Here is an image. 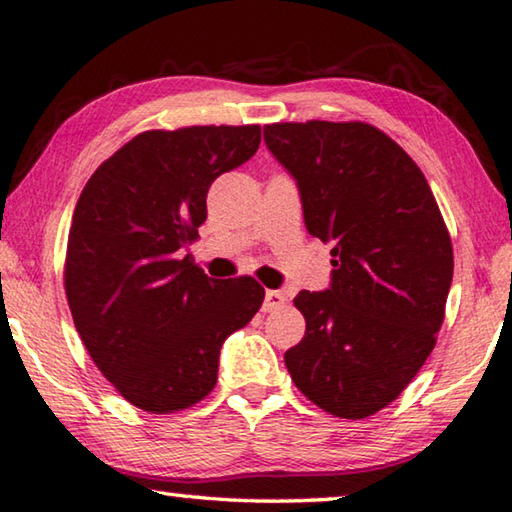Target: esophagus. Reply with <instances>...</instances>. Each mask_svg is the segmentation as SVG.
Wrapping results in <instances>:
<instances>
[{"label": "esophagus", "instance_id": "esophagus-1", "mask_svg": "<svg viewBox=\"0 0 512 512\" xmlns=\"http://www.w3.org/2000/svg\"><path fill=\"white\" fill-rule=\"evenodd\" d=\"M286 295H283L281 290H267L265 292V304H263V311H267V313H272V311H276V308H281L283 304H286Z\"/></svg>", "mask_w": 512, "mask_h": 512}]
</instances>
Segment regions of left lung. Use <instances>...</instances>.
Wrapping results in <instances>:
<instances>
[{"label": "left lung", "mask_w": 512, "mask_h": 512, "mask_svg": "<svg viewBox=\"0 0 512 512\" xmlns=\"http://www.w3.org/2000/svg\"><path fill=\"white\" fill-rule=\"evenodd\" d=\"M263 133L297 181L308 233L333 242L331 286L295 297L306 333L286 367L315 406L363 420L404 392L435 347L454 276L447 224L420 167L372 124Z\"/></svg>", "instance_id": "8db88e82"}]
</instances>
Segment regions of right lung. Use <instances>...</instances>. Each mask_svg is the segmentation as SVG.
Returning a JSON list of instances; mask_svg holds the SVG:
<instances>
[{
	"mask_svg": "<svg viewBox=\"0 0 512 512\" xmlns=\"http://www.w3.org/2000/svg\"><path fill=\"white\" fill-rule=\"evenodd\" d=\"M258 145V124L145 131L81 192L67 236V304L99 372L140 410L167 415L204 399L224 340L263 304L256 279H208L183 256L206 222L211 183Z\"/></svg>",
	"mask_w": 512,
	"mask_h": 512,
	"instance_id": "1",
	"label": "right lung"
}]
</instances>
